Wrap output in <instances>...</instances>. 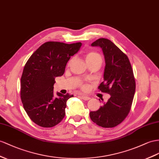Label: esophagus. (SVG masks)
I'll return each mask as SVG.
<instances>
[{
  "mask_svg": "<svg viewBox=\"0 0 159 159\" xmlns=\"http://www.w3.org/2000/svg\"><path fill=\"white\" fill-rule=\"evenodd\" d=\"M80 96H81V98H82L84 101H88V100L91 99L90 97H88V96H84V95H80Z\"/></svg>",
  "mask_w": 159,
  "mask_h": 159,
  "instance_id": "34e87169",
  "label": "esophagus"
}]
</instances>
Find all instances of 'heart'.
Here are the masks:
<instances>
[{
    "mask_svg": "<svg viewBox=\"0 0 159 159\" xmlns=\"http://www.w3.org/2000/svg\"><path fill=\"white\" fill-rule=\"evenodd\" d=\"M97 58H101V56H99V54H97L95 52H89L86 54V56H85V59H86L87 63L92 62V61L95 60ZM83 89H86L87 87L84 85V86H83Z\"/></svg>",
    "mask_w": 159,
    "mask_h": 159,
    "instance_id": "b5f03b06",
    "label": "heart"
}]
</instances>
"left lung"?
I'll use <instances>...</instances> for the list:
<instances>
[{"mask_svg": "<svg viewBox=\"0 0 159 159\" xmlns=\"http://www.w3.org/2000/svg\"><path fill=\"white\" fill-rule=\"evenodd\" d=\"M102 49L105 67L103 82L99 86L111 95L98 110L90 112L91 120L103 128H113L123 121L129 112L136 83L129 60L111 41L100 38L91 44Z\"/></svg>", "mask_w": 159, "mask_h": 159, "instance_id": "obj_1", "label": "left lung"}]
</instances>
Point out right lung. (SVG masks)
<instances>
[{
	"mask_svg": "<svg viewBox=\"0 0 159 159\" xmlns=\"http://www.w3.org/2000/svg\"><path fill=\"white\" fill-rule=\"evenodd\" d=\"M82 46L48 42L31 56L21 79V99L23 107L35 124L51 128L65 116L66 101L72 95L54 93L55 78L64 75L66 64Z\"/></svg>",
	"mask_w": 159,
	"mask_h": 159,
	"instance_id": "1",
	"label": "right lung"
}]
</instances>
